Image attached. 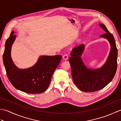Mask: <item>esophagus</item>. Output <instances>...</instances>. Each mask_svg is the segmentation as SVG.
Masks as SVG:
<instances>
[{"label":"esophagus","mask_w":121,"mask_h":121,"mask_svg":"<svg viewBox=\"0 0 121 121\" xmlns=\"http://www.w3.org/2000/svg\"><path fill=\"white\" fill-rule=\"evenodd\" d=\"M62 58H63L64 60H67L68 58V55H66V54H65V55H64L62 56Z\"/></svg>","instance_id":"esophagus-1"}]
</instances>
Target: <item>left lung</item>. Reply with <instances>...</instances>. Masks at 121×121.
Here are the masks:
<instances>
[{"instance_id":"1","label":"left lung","mask_w":121,"mask_h":121,"mask_svg":"<svg viewBox=\"0 0 121 121\" xmlns=\"http://www.w3.org/2000/svg\"><path fill=\"white\" fill-rule=\"evenodd\" d=\"M100 25L106 32L100 37L107 38L111 45L109 56L104 65L97 70L87 69L80 57L84 49L83 44L72 49L69 59L74 83L85 92L96 91L104 88L112 80L117 71V49L113 35L104 24Z\"/></svg>"}]
</instances>
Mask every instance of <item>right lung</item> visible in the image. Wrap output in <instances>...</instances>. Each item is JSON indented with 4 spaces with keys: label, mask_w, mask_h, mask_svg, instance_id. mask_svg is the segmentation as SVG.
<instances>
[{
    "label": "right lung",
    "mask_w": 121,
    "mask_h": 121,
    "mask_svg": "<svg viewBox=\"0 0 121 121\" xmlns=\"http://www.w3.org/2000/svg\"><path fill=\"white\" fill-rule=\"evenodd\" d=\"M12 31L5 43L3 62L7 75L15 88L28 94H40L48 88L56 69L60 63L62 56H42L32 67L21 70L13 63L11 49L16 35Z\"/></svg>",
    "instance_id": "obj_1"
}]
</instances>
